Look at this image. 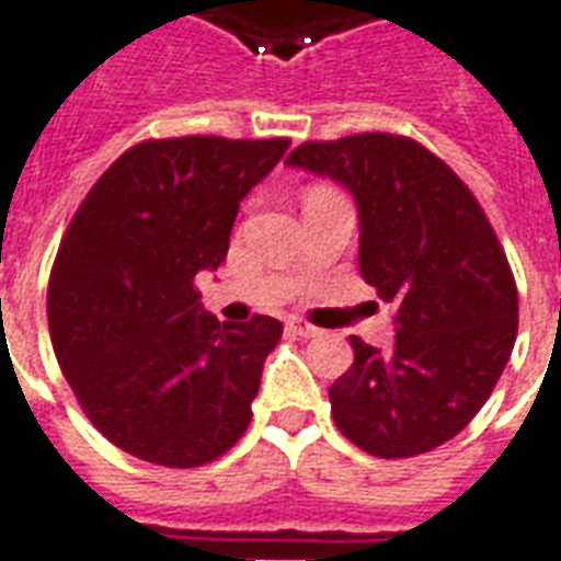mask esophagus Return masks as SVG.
Instances as JSON below:
<instances>
[{"label":"esophagus","mask_w":561,"mask_h":561,"mask_svg":"<svg viewBox=\"0 0 561 561\" xmlns=\"http://www.w3.org/2000/svg\"><path fill=\"white\" fill-rule=\"evenodd\" d=\"M288 332L294 334V337H317V334H320V329H314V325L306 323V320H299V317H290Z\"/></svg>","instance_id":"obj_1"}]
</instances>
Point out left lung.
I'll return each mask as SVG.
<instances>
[{"label":"left lung","instance_id":"left-lung-1","mask_svg":"<svg viewBox=\"0 0 561 561\" xmlns=\"http://www.w3.org/2000/svg\"><path fill=\"white\" fill-rule=\"evenodd\" d=\"M350 188L358 264L396 306V343L352 337L355 364L329 387L346 439L373 457H416L469 425L518 334V290L474 194L413 139L358 134L306 142L285 160Z\"/></svg>","mask_w":561,"mask_h":561}]
</instances>
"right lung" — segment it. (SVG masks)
I'll use <instances>...</instances> for the list:
<instances>
[{"mask_svg": "<svg viewBox=\"0 0 561 561\" xmlns=\"http://www.w3.org/2000/svg\"><path fill=\"white\" fill-rule=\"evenodd\" d=\"M288 139L134 145L75 211L48 279L57 364L90 422L139 460L194 469L250 425L282 323H218L194 276L227 259L238 206Z\"/></svg>", "mask_w": 561, "mask_h": 561, "instance_id": "obj_1", "label": "right lung"}]
</instances>
